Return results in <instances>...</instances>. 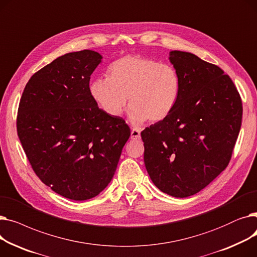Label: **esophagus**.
Masks as SVG:
<instances>
[{"label":"esophagus","instance_id":"34e87169","mask_svg":"<svg viewBox=\"0 0 257 257\" xmlns=\"http://www.w3.org/2000/svg\"><path fill=\"white\" fill-rule=\"evenodd\" d=\"M141 138V130L138 128H133L131 130V139L132 140H139Z\"/></svg>","mask_w":257,"mask_h":257}]
</instances>
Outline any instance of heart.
I'll use <instances>...</instances> for the list:
<instances>
[{
	"mask_svg": "<svg viewBox=\"0 0 257 257\" xmlns=\"http://www.w3.org/2000/svg\"><path fill=\"white\" fill-rule=\"evenodd\" d=\"M181 79L171 64L139 55H126L108 67V77L94 79L93 101L110 116H118L129 101V118L141 124L166 118L180 96Z\"/></svg>",
	"mask_w": 257,
	"mask_h": 257,
	"instance_id": "b5f03b06",
	"label": "heart"
}]
</instances>
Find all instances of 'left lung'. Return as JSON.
<instances>
[{
    "mask_svg": "<svg viewBox=\"0 0 257 257\" xmlns=\"http://www.w3.org/2000/svg\"><path fill=\"white\" fill-rule=\"evenodd\" d=\"M181 79L172 112L142 133L144 161L159 190L185 198L203 190L227 168L242 115L239 93L218 65L195 54L172 51Z\"/></svg>",
    "mask_w": 257,
    "mask_h": 257,
    "instance_id": "8db88e82",
    "label": "left lung"
}]
</instances>
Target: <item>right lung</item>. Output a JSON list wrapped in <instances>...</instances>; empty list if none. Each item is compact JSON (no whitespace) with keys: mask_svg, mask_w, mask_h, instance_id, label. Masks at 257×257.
Returning a JSON list of instances; mask_svg holds the SVG:
<instances>
[{"mask_svg":"<svg viewBox=\"0 0 257 257\" xmlns=\"http://www.w3.org/2000/svg\"><path fill=\"white\" fill-rule=\"evenodd\" d=\"M98 52L67 53L36 72L26 84L17 129L33 171L60 196L84 201L113 177L130 137L119 116L106 114L89 91Z\"/></svg>","mask_w":257,"mask_h":257,"instance_id":"right-lung-1","label":"right lung"}]
</instances>
